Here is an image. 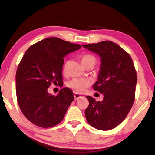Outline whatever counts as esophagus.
<instances>
[{
  "label": "esophagus",
  "instance_id": "34e87169",
  "mask_svg": "<svg viewBox=\"0 0 155 155\" xmlns=\"http://www.w3.org/2000/svg\"><path fill=\"white\" fill-rule=\"evenodd\" d=\"M82 97V96H81V95H79V94H78V93L74 94V98H75L76 100H77V99H79V98H80V97Z\"/></svg>",
  "mask_w": 155,
  "mask_h": 155
}]
</instances>
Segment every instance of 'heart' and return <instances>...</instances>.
<instances>
[{
	"label": "heart",
	"mask_w": 155,
	"mask_h": 155,
	"mask_svg": "<svg viewBox=\"0 0 155 155\" xmlns=\"http://www.w3.org/2000/svg\"><path fill=\"white\" fill-rule=\"evenodd\" d=\"M81 62L85 68L88 66H92L93 68L94 65H95L96 62H97V59H96L94 55L91 54H84L81 57ZM68 65L69 61L67 60V61L65 62L63 66V72L64 74L67 72ZM67 85L68 87L72 89L74 92H78V93H81L89 86V81L82 79H73L68 83Z\"/></svg>",
	"instance_id": "obj_1"
}]
</instances>
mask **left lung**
I'll list each match as a JSON object with an SVG mask.
<instances>
[{
    "label": "left lung",
    "mask_w": 155,
    "mask_h": 155,
    "mask_svg": "<svg viewBox=\"0 0 155 155\" xmlns=\"http://www.w3.org/2000/svg\"><path fill=\"white\" fill-rule=\"evenodd\" d=\"M82 46L101 57L98 79L93 89L104 95L102 101L87 96L89 106L85 117L95 128L109 130L126 118L134 103L137 83L134 63L127 51L111 41Z\"/></svg>",
    "instance_id": "8db88e82"
}]
</instances>
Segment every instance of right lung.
Here are the masks:
<instances>
[{
  "label": "right lung",
  "instance_id": "right-lung-1",
  "mask_svg": "<svg viewBox=\"0 0 155 155\" xmlns=\"http://www.w3.org/2000/svg\"><path fill=\"white\" fill-rule=\"evenodd\" d=\"M80 48V44L51 37L33 44L25 51L16 74V93L20 110L33 124L47 128L63 120L74 93L65 87L53 95L48 88L52 84L63 83V58Z\"/></svg>",
  "mask_w": 155,
  "mask_h": 155
}]
</instances>
